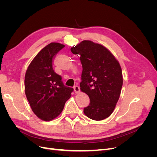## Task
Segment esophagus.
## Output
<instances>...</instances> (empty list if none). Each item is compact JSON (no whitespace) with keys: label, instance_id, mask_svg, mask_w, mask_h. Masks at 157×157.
<instances>
[{"label":"esophagus","instance_id":"obj_1","mask_svg":"<svg viewBox=\"0 0 157 157\" xmlns=\"http://www.w3.org/2000/svg\"><path fill=\"white\" fill-rule=\"evenodd\" d=\"M73 88H74V90H75V92L76 93H78V92H80V88H79L78 86H77V85H76V86H74Z\"/></svg>","mask_w":157,"mask_h":157}]
</instances>
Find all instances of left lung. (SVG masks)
Masks as SVG:
<instances>
[{
  "label": "left lung",
  "instance_id": "left-lung-1",
  "mask_svg": "<svg viewBox=\"0 0 157 157\" xmlns=\"http://www.w3.org/2000/svg\"><path fill=\"white\" fill-rule=\"evenodd\" d=\"M71 51L80 56L82 65L80 87L90 98L84 114L94 121L105 119L120 97L123 80L119 63L105 47L90 40H83Z\"/></svg>",
  "mask_w": 157,
  "mask_h": 157
}]
</instances>
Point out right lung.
I'll return each mask as SVG.
<instances>
[{"label":"right lung","instance_id":"obj_1","mask_svg":"<svg viewBox=\"0 0 157 157\" xmlns=\"http://www.w3.org/2000/svg\"><path fill=\"white\" fill-rule=\"evenodd\" d=\"M64 45L52 42L42 48L29 65L25 76V92L35 115L50 121L63 111L73 88L66 86L53 69L56 54Z\"/></svg>","mask_w":157,"mask_h":157}]
</instances>
